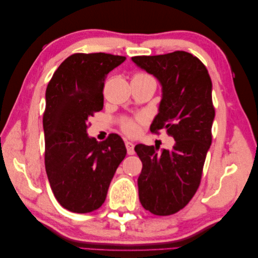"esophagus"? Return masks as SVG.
<instances>
[{"mask_svg":"<svg viewBox=\"0 0 258 258\" xmlns=\"http://www.w3.org/2000/svg\"><path fill=\"white\" fill-rule=\"evenodd\" d=\"M126 148H127V152L129 155H134L135 154V144L134 142L131 141H126Z\"/></svg>","mask_w":258,"mask_h":258,"instance_id":"34e87169","label":"esophagus"}]
</instances>
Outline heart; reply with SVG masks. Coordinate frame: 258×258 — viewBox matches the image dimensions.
Here are the masks:
<instances>
[{
	"instance_id": "b5f03b06",
	"label": "heart",
	"mask_w": 258,
	"mask_h": 258,
	"mask_svg": "<svg viewBox=\"0 0 258 258\" xmlns=\"http://www.w3.org/2000/svg\"><path fill=\"white\" fill-rule=\"evenodd\" d=\"M142 75H144V74H137L135 76H142ZM123 130L129 135H135L137 130H138V127H137L136 122L131 121V120H127V121L123 122Z\"/></svg>"
}]
</instances>
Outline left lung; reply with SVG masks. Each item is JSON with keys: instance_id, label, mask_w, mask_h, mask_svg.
<instances>
[{"instance_id": "1", "label": "left lung", "mask_w": 258, "mask_h": 258, "mask_svg": "<svg viewBox=\"0 0 258 258\" xmlns=\"http://www.w3.org/2000/svg\"><path fill=\"white\" fill-rule=\"evenodd\" d=\"M131 60L161 86L158 114L151 131L166 129L175 140L170 151L158 152L156 145H136L143 163L138 178L140 202L155 215H171L188 204L200 184L212 142V82L205 64L186 51Z\"/></svg>"}]
</instances>
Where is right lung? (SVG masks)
I'll return each mask as SVG.
<instances>
[{
	"instance_id": "1",
	"label": "right lung",
	"mask_w": 258,
	"mask_h": 258,
	"mask_svg": "<svg viewBox=\"0 0 258 258\" xmlns=\"http://www.w3.org/2000/svg\"><path fill=\"white\" fill-rule=\"evenodd\" d=\"M124 60L104 52L74 53L59 66L46 89V173L54 197L71 212L89 213L102 206L126 157L118 135L98 142L86 131L89 117L103 108L106 75Z\"/></svg>"
}]
</instances>
